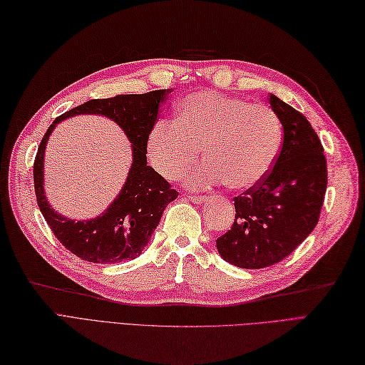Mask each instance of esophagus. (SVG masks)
<instances>
[{"label": "esophagus", "mask_w": 365, "mask_h": 365, "mask_svg": "<svg viewBox=\"0 0 365 365\" xmlns=\"http://www.w3.org/2000/svg\"><path fill=\"white\" fill-rule=\"evenodd\" d=\"M188 199H190L192 203H203V202L208 200L207 195H190Z\"/></svg>", "instance_id": "34e87169"}]
</instances>
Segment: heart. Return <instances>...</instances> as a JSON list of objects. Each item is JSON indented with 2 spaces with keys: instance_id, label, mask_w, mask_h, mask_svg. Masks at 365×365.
I'll return each instance as SVG.
<instances>
[{
  "instance_id": "1",
  "label": "heart",
  "mask_w": 365,
  "mask_h": 365,
  "mask_svg": "<svg viewBox=\"0 0 365 365\" xmlns=\"http://www.w3.org/2000/svg\"><path fill=\"white\" fill-rule=\"evenodd\" d=\"M282 146V121L262 103L202 91L179 106L177 121H157L148 137V154L158 174L175 180L199 160L188 175L192 188L225 182L250 190L272 171Z\"/></svg>"
}]
</instances>
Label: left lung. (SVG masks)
Listing matches in <instances>:
<instances>
[{
    "mask_svg": "<svg viewBox=\"0 0 365 365\" xmlns=\"http://www.w3.org/2000/svg\"><path fill=\"white\" fill-rule=\"evenodd\" d=\"M284 128V142L265 179L235 197L236 220L216 244L239 268L274 265L302 244L319 220L327 190V160L308 120L269 93Z\"/></svg>",
    "mask_w": 365,
    "mask_h": 365,
    "instance_id": "obj_1",
    "label": "left lung"
}]
</instances>
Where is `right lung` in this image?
I'll list each match as a JSON object with an SVG mask.
<instances>
[{
	"instance_id": "obj_1",
	"label": "right lung",
	"mask_w": 365,
	"mask_h": 365,
	"mask_svg": "<svg viewBox=\"0 0 365 365\" xmlns=\"http://www.w3.org/2000/svg\"><path fill=\"white\" fill-rule=\"evenodd\" d=\"M170 92V89H160L89 100L55 118L46 130L34 163L36 202L55 237L83 260L93 264H115L142 255L162 219L166 205L179 195L160 174L146 163L148 137L157 121L158 109ZM83 113L105 115L125 130L133 143V165L124 188L110 208L97 218L76 222L58 215L45 199L42 166L45 143L53 128L63 119Z\"/></svg>"
}]
</instances>
